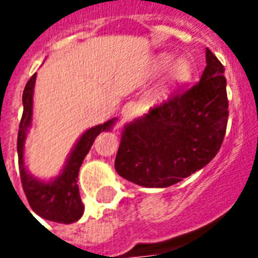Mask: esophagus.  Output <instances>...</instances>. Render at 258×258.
Wrapping results in <instances>:
<instances>
[{"label":"esophagus","mask_w":258,"mask_h":258,"mask_svg":"<svg viewBox=\"0 0 258 258\" xmlns=\"http://www.w3.org/2000/svg\"><path fill=\"white\" fill-rule=\"evenodd\" d=\"M137 110H138V107H137L135 102H127L123 106V109H121V116H123V118L127 120V118L133 117L137 113Z\"/></svg>","instance_id":"esophagus-1"}]
</instances>
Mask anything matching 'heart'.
I'll return each instance as SVG.
<instances>
[{"mask_svg":"<svg viewBox=\"0 0 258 258\" xmlns=\"http://www.w3.org/2000/svg\"><path fill=\"white\" fill-rule=\"evenodd\" d=\"M173 62V55L171 53H163L157 59V68L166 69L168 64ZM192 76V63L189 59L181 56L175 59L170 68V74H168V83L170 85H179L186 83Z\"/></svg>","mask_w":258,"mask_h":258,"instance_id":"heart-1","label":"heart"}]
</instances>
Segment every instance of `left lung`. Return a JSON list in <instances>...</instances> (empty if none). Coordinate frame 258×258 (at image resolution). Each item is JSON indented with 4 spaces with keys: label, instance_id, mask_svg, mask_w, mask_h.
Segmentation results:
<instances>
[{
    "label": "left lung",
    "instance_id": "left-lung-1",
    "mask_svg": "<svg viewBox=\"0 0 258 258\" xmlns=\"http://www.w3.org/2000/svg\"><path fill=\"white\" fill-rule=\"evenodd\" d=\"M225 69L209 48L200 81L125 124L114 168L145 188H167L214 159L228 123Z\"/></svg>",
    "mask_w": 258,
    "mask_h": 258
}]
</instances>
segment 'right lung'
Wrapping results in <instances>:
<instances>
[{"instance_id":"right-lung-1","label":"right lung","mask_w":258,"mask_h":258,"mask_svg":"<svg viewBox=\"0 0 258 258\" xmlns=\"http://www.w3.org/2000/svg\"><path fill=\"white\" fill-rule=\"evenodd\" d=\"M36 74L31 77L23 91V114L20 120L18 134V157H19L20 181L23 185L26 198L33 211L45 220L72 224L81 218L84 205L81 202L77 185V177L84 157L90 152L94 141L102 131H109L117 118H112L106 123L91 127L80 137L73 151L70 152L64 167L59 175L51 181H44L33 177L25 166V142L27 133L33 121V95H34Z\"/></svg>"}]
</instances>
